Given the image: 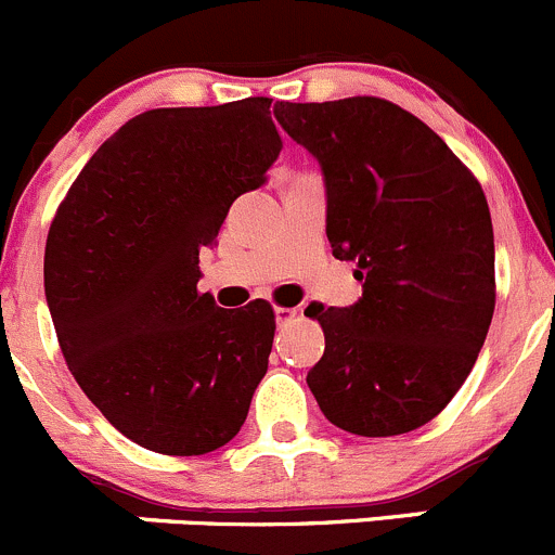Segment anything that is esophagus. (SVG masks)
Masks as SVG:
<instances>
[{
  "instance_id": "obj_1",
  "label": "esophagus",
  "mask_w": 555,
  "mask_h": 555,
  "mask_svg": "<svg viewBox=\"0 0 555 555\" xmlns=\"http://www.w3.org/2000/svg\"><path fill=\"white\" fill-rule=\"evenodd\" d=\"M275 315H278V323H288L291 318H296V310L294 307H275Z\"/></svg>"
}]
</instances>
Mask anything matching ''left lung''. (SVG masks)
<instances>
[{"mask_svg":"<svg viewBox=\"0 0 555 555\" xmlns=\"http://www.w3.org/2000/svg\"><path fill=\"white\" fill-rule=\"evenodd\" d=\"M275 118L321 164L332 254L364 280L353 307L307 310L326 337L307 386L350 435H408L456 397L491 326L486 194L440 134L388 99L278 102Z\"/></svg>","mask_w":555,"mask_h":555,"instance_id":"left-lung-1","label":"left lung"}]
</instances>
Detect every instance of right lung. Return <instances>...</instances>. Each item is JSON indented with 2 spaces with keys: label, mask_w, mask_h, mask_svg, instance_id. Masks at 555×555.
Returning <instances> with one entry per match:
<instances>
[{
  "label": "right lung",
  "mask_w": 555,
  "mask_h": 555,
  "mask_svg": "<svg viewBox=\"0 0 555 555\" xmlns=\"http://www.w3.org/2000/svg\"><path fill=\"white\" fill-rule=\"evenodd\" d=\"M272 99L158 107L99 145L59 205L46 296L59 348L99 413L164 456L227 446L267 375L275 310L199 294V250L264 183Z\"/></svg>",
  "instance_id": "1"
}]
</instances>
